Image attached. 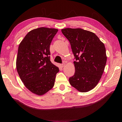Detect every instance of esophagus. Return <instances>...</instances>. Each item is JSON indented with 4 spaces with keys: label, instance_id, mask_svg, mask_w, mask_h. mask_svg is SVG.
I'll list each match as a JSON object with an SVG mask.
<instances>
[{
    "label": "esophagus",
    "instance_id": "1",
    "mask_svg": "<svg viewBox=\"0 0 122 122\" xmlns=\"http://www.w3.org/2000/svg\"><path fill=\"white\" fill-rule=\"evenodd\" d=\"M65 66H66V64H62L61 65V68H63V67H65Z\"/></svg>",
    "mask_w": 122,
    "mask_h": 122
}]
</instances>
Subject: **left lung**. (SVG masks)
<instances>
[{"instance_id": "1", "label": "left lung", "mask_w": 122, "mask_h": 122, "mask_svg": "<svg viewBox=\"0 0 122 122\" xmlns=\"http://www.w3.org/2000/svg\"><path fill=\"white\" fill-rule=\"evenodd\" d=\"M61 32L70 42L76 60L70 84L82 93L93 90L104 71L107 61L104 44L94 33L81 28H67Z\"/></svg>"}]
</instances>
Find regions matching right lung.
<instances>
[{
	"label": "right lung",
	"mask_w": 122,
	"mask_h": 122,
	"mask_svg": "<svg viewBox=\"0 0 122 122\" xmlns=\"http://www.w3.org/2000/svg\"><path fill=\"white\" fill-rule=\"evenodd\" d=\"M57 29L40 27L29 31L18 47L16 69L25 86L39 96L52 88L59 69L50 60V45Z\"/></svg>",
	"instance_id": "obj_1"
}]
</instances>
